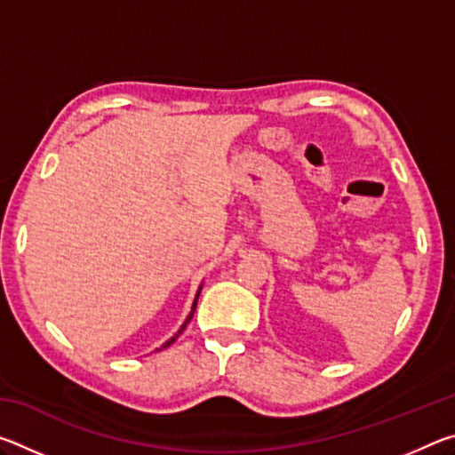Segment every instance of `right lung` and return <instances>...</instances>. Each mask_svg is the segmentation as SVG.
Wrapping results in <instances>:
<instances>
[{
	"label": "right lung",
	"mask_w": 455,
	"mask_h": 455,
	"mask_svg": "<svg viewBox=\"0 0 455 455\" xmlns=\"http://www.w3.org/2000/svg\"><path fill=\"white\" fill-rule=\"evenodd\" d=\"M200 289H203V284H200V287H198V291H196V297H195V301H192V307H190V313H188V317L187 319H184V323H182V325H180V329L179 331H176V333L171 337V339H168V341L166 343H163V347H160V349H164V347H168V345H172L174 341H176V337H179L180 333H182V331L184 329H187V325H188V323H190V319H192V315H195V311H196V303H198V295H200ZM160 349H156V351H160Z\"/></svg>",
	"instance_id": "obj_1"
}]
</instances>
